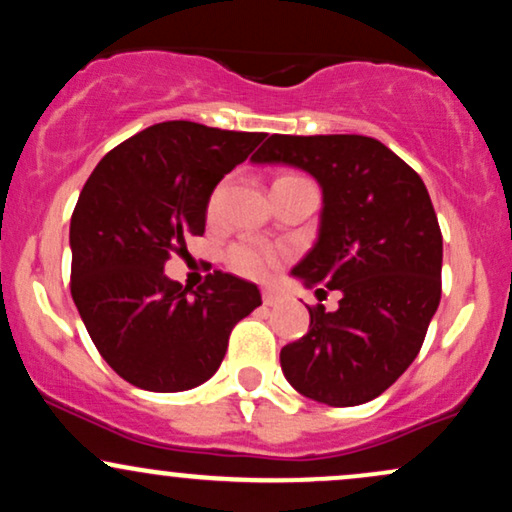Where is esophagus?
I'll return each instance as SVG.
<instances>
[{
  "mask_svg": "<svg viewBox=\"0 0 512 512\" xmlns=\"http://www.w3.org/2000/svg\"><path fill=\"white\" fill-rule=\"evenodd\" d=\"M262 301L264 305H276L281 301V296L274 289H262Z\"/></svg>",
  "mask_w": 512,
  "mask_h": 512,
  "instance_id": "34e87169",
  "label": "esophagus"
}]
</instances>
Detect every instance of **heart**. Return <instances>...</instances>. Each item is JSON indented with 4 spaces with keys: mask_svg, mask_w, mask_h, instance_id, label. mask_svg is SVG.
Wrapping results in <instances>:
<instances>
[{
    "mask_svg": "<svg viewBox=\"0 0 512 512\" xmlns=\"http://www.w3.org/2000/svg\"><path fill=\"white\" fill-rule=\"evenodd\" d=\"M228 262H231L236 272L252 276V279H262V276H267L274 269L276 255L272 248L257 243V240H240V243L228 250Z\"/></svg>",
    "mask_w": 512,
    "mask_h": 512,
    "instance_id": "obj_1",
    "label": "heart"
}]
</instances>
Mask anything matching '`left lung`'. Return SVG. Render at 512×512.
Segmentation results:
<instances>
[{
	"mask_svg": "<svg viewBox=\"0 0 512 512\" xmlns=\"http://www.w3.org/2000/svg\"><path fill=\"white\" fill-rule=\"evenodd\" d=\"M250 161L320 185L317 240L291 276L342 293L334 313L308 308V334L281 349V370L315 402H370L411 366L440 303L443 236L424 180L361 134H272Z\"/></svg>",
	"mask_w": 512,
	"mask_h": 512,
	"instance_id": "obj_1",
	"label": "left lung"
}]
</instances>
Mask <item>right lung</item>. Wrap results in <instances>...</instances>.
Listing matches in <instances>:
<instances>
[{
    "label": "right lung",
    "mask_w": 512,
    "mask_h": 512,
    "mask_svg": "<svg viewBox=\"0 0 512 512\" xmlns=\"http://www.w3.org/2000/svg\"><path fill=\"white\" fill-rule=\"evenodd\" d=\"M264 139L187 120L146 127L103 156L69 223L72 298L120 378L149 392L207 383L236 322L262 305L252 281L226 272L197 291L163 264L202 236L214 187Z\"/></svg>",
    "instance_id": "right-lung-1"
}]
</instances>
